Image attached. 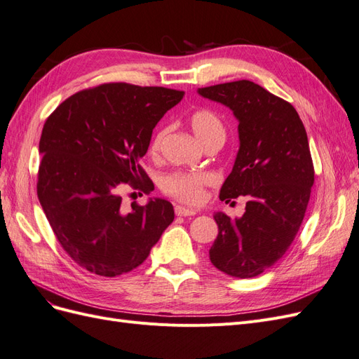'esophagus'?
Instances as JSON below:
<instances>
[{"instance_id": "obj_1", "label": "esophagus", "mask_w": 359, "mask_h": 359, "mask_svg": "<svg viewBox=\"0 0 359 359\" xmlns=\"http://www.w3.org/2000/svg\"><path fill=\"white\" fill-rule=\"evenodd\" d=\"M175 214L181 215V217H187V215H194V214H196V211L190 210V208H184V206H181V205H177L175 206Z\"/></svg>"}]
</instances>
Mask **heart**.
<instances>
[{
	"instance_id": "heart-1",
	"label": "heart",
	"mask_w": 359,
	"mask_h": 359,
	"mask_svg": "<svg viewBox=\"0 0 359 359\" xmlns=\"http://www.w3.org/2000/svg\"><path fill=\"white\" fill-rule=\"evenodd\" d=\"M190 126L194 136L198 137L202 145L208 144L210 140H220L223 142L226 137V128L219 115L214 114L208 109H199L193 112L190 116ZM165 130H160L156 133L149 144V153L157 154L160 149V144L165 136ZM212 178L211 175L205 172H186V170H177L168 173L161 178V190L165 191L168 196L177 199L182 203L189 205H198L203 202L206 187L211 186Z\"/></svg>"
}]
</instances>
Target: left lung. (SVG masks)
Listing matches in <instances>:
<instances>
[{
    "mask_svg": "<svg viewBox=\"0 0 359 359\" xmlns=\"http://www.w3.org/2000/svg\"><path fill=\"white\" fill-rule=\"evenodd\" d=\"M198 93L229 107L240 123V149L220 201L247 199L240 219L214 214L219 235L211 264L227 276L252 278L278 262L299 231L314 182L307 132L295 107L252 81Z\"/></svg>",
    "mask_w": 359,
    "mask_h": 359,
    "instance_id": "1",
    "label": "left lung"
}]
</instances>
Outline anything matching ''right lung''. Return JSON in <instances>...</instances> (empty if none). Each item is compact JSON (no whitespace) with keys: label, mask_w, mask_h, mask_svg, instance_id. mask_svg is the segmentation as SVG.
<instances>
[{"label":"right lung","mask_w":359,"mask_h":359,"mask_svg":"<svg viewBox=\"0 0 359 359\" xmlns=\"http://www.w3.org/2000/svg\"><path fill=\"white\" fill-rule=\"evenodd\" d=\"M182 97L163 86L104 83L69 97L43 126L37 196L61 247L90 273L116 277L135 269L173 222L166 199L126 211L121 193L153 190L139 160Z\"/></svg>","instance_id":"add662e5"}]
</instances>
